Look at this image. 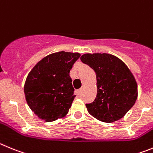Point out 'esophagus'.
I'll return each instance as SVG.
<instances>
[{
    "mask_svg": "<svg viewBox=\"0 0 153 153\" xmlns=\"http://www.w3.org/2000/svg\"><path fill=\"white\" fill-rule=\"evenodd\" d=\"M81 94H82V89H80V90H78L76 91V94L78 96H80L81 95Z\"/></svg>",
    "mask_w": 153,
    "mask_h": 153,
    "instance_id": "34e87169",
    "label": "esophagus"
}]
</instances>
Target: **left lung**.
<instances>
[{
    "label": "left lung",
    "mask_w": 153,
    "mask_h": 153,
    "mask_svg": "<svg viewBox=\"0 0 153 153\" xmlns=\"http://www.w3.org/2000/svg\"><path fill=\"white\" fill-rule=\"evenodd\" d=\"M81 61L95 71L97 93L93 102L86 104L96 119L112 123L123 117L137 98V84L126 65L109 54H85Z\"/></svg>",
    "instance_id": "1"
}]
</instances>
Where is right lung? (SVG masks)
Instances as JSON below:
<instances>
[{
    "instance_id": "add662e5",
    "label": "right lung",
    "mask_w": 153,
    "mask_h": 153,
    "mask_svg": "<svg viewBox=\"0 0 153 153\" xmlns=\"http://www.w3.org/2000/svg\"><path fill=\"white\" fill-rule=\"evenodd\" d=\"M80 56L65 52L49 55L29 73L24 85L26 100L40 119L52 122L68 114L75 97L69 72Z\"/></svg>"
}]
</instances>
